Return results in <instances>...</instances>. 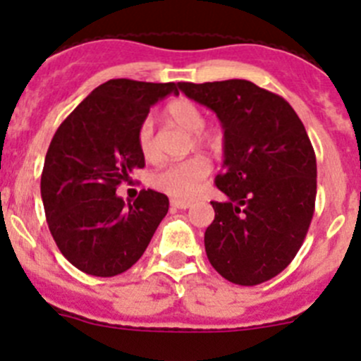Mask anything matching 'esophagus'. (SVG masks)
I'll return each mask as SVG.
<instances>
[{"label":"esophagus","instance_id":"34e87169","mask_svg":"<svg viewBox=\"0 0 361 361\" xmlns=\"http://www.w3.org/2000/svg\"><path fill=\"white\" fill-rule=\"evenodd\" d=\"M171 207L173 209H178V210H185L190 207V201L187 200H171Z\"/></svg>","mask_w":361,"mask_h":361}]
</instances>
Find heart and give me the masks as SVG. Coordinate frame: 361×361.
<instances>
[{
  "label": "heart",
  "instance_id": "heart-1",
  "mask_svg": "<svg viewBox=\"0 0 361 361\" xmlns=\"http://www.w3.org/2000/svg\"><path fill=\"white\" fill-rule=\"evenodd\" d=\"M165 116L173 124L180 126L181 129L188 133H194V144L197 147L216 149L221 142V136L216 129L203 131L204 113L194 100L190 99H176L167 104ZM138 149L145 160H154L157 158V144H154V126L151 118H145L138 128L136 135ZM210 173V164L204 158L194 157L188 160L169 164L165 167L158 169L151 176V185L160 192L169 194L180 200H188L200 190L203 181L207 180Z\"/></svg>",
  "mask_w": 361,
  "mask_h": 361
}]
</instances>
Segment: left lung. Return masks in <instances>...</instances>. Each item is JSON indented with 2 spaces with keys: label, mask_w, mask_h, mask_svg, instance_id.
<instances>
[{
  "label": "left lung",
  "mask_w": 361,
  "mask_h": 361,
  "mask_svg": "<svg viewBox=\"0 0 361 361\" xmlns=\"http://www.w3.org/2000/svg\"><path fill=\"white\" fill-rule=\"evenodd\" d=\"M223 126L225 201H210L204 252L221 277L255 286L293 261L314 212L317 158L304 124L282 97L250 80L178 82Z\"/></svg>",
  "instance_id": "1"
}]
</instances>
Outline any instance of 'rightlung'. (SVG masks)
Returning <instances> with one entry per match:
<instances>
[{
	"instance_id": "right-lung-1",
	"label": "right lung",
	"mask_w": 361,
	"mask_h": 361,
	"mask_svg": "<svg viewBox=\"0 0 361 361\" xmlns=\"http://www.w3.org/2000/svg\"><path fill=\"white\" fill-rule=\"evenodd\" d=\"M178 84L113 79L95 87L55 131L44 158L41 197L61 253L95 277L124 274L144 255L169 197L142 190L133 203L116 187L145 165L136 135L151 106Z\"/></svg>"
}]
</instances>
